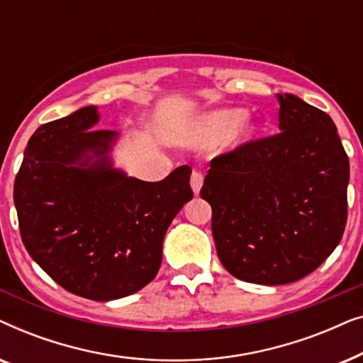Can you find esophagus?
Returning a JSON list of instances; mask_svg holds the SVG:
<instances>
[{"instance_id": "1", "label": "esophagus", "mask_w": 363, "mask_h": 363, "mask_svg": "<svg viewBox=\"0 0 363 363\" xmlns=\"http://www.w3.org/2000/svg\"><path fill=\"white\" fill-rule=\"evenodd\" d=\"M203 173L201 172H198V170H195L191 173V178H190V185H191V190H193V193H195V195H198V193H200V190H201V185H203Z\"/></svg>"}]
</instances>
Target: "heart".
Instances as JSON below:
<instances>
[{
	"mask_svg": "<svg viewBox=\"0 0 363 363\" xmlns=\"http://www.w3.org/2000/svg\"><path fill=\"white\" fill-rule=\"evenodd\" d=\"M255 132L252 123L245 118L241 108H225L215 111L198 118L191 130L188 132V143L193 147L215 145L226 135L231 140H242Z\"/></svg>",
	"mask_w": 363,
	"mask_h": 363,
	"instance_id": "heart-1",
	"label": "heart"
}]
</instances>
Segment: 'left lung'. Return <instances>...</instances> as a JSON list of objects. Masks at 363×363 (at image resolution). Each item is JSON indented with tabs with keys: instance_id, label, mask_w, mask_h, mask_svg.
Listing matches in <instances>:
<instances>
[{
	"instance_id": "left-lung-1",
	"label": "left lung",
	"mask_w": 363,
	"mask_h": 363,
	"mask_svg": "<svg viewBox=\"0 0 363 363\" xmlns=\"http://www.w3.org/2000/svg\"><path fill=\"white\" fill-rule=\"evenodd\" d=\"M277 101L281 132L213 158L200 191L221 264L264 286L299 281L332 255L350 175L332 118L292 94Z\"/></svg>"
}]
</instances>
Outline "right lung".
<instances>
[{
    "mask_svg": "<svg viewBox=\"0 0 363 363\" xmlns=\"http://www.w3.org/2000/svg\"><path fill=\"white\" fill-rule=\"evenodd\" d=\"M96 106L44 123L29 138L14 206L29 256L72 294L113 301L145 287L165 233L193 198L191 168L142 182L113 168L118 133L94 130Z\"/></svg>",
    "mask_w": 363,
    "mask_h": 363,
    "instance_id": "1",
    "label": "right lung"
}]
</instances>
